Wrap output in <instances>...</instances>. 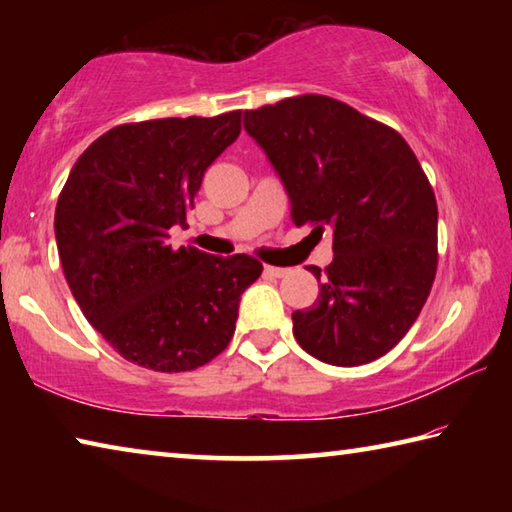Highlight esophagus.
Returning <instances> with one entry per match:
<instances>
[{
    "label": "esophagus",
    "mask_w": 512,
    "mask_h": 512,
    "mask_svg": "<svg viewBox=\"0 0 512 512\" xmlns=\"http://www.w3.org/2000/svg\"><path fill=\"white\" fill-rule=\"evenodd\" d=\"M264 273L271 277H284L289 273V268H280V266H264Z\"/></svg>",
    "instance_id": "obj_1"
}]
</instances>
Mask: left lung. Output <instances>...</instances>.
I'll return each instance as SVG.
<instances>
[{
    "mask_svg": "<svg viewBox=\"0 0 512 512\" xmlns=\"http://www.w3.org/2000/svg\"><path fill=\"white\" fill-rule=\"evenodd\" d=\"M244 128L280 176L293 223L334 235L327 275L309 268L318 300L291 316L300 348L332 366L384 357L418 318L438 264L436 196L411 146L323 94L246 110Z\"/></svg>",
    "mask_w": 512,
    "mask_h": 512,
    "instance_id": "left-lung-1",
    "label": "left lung"
}]
</instances>
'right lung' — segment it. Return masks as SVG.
Wrapping results in <instances>:
<instances>
[{"mask_svg":"<svg viewBox=\"0 0 512 512\" xmlns=\"http://www.w3.org/2000/svg\"><path fill=\"white\" fill-rule=\"evenodd\" d=\"M239 131L241 110L115 126L69 171L54 216L60 264L83 316L126 361L194 370L235 334L262 264L173 250L169 230L187 228L203 173Z\"/></svg>","mask_w":512,"mask_h":512,"instance_id":"1","label":"right lung"}]
</instances>
